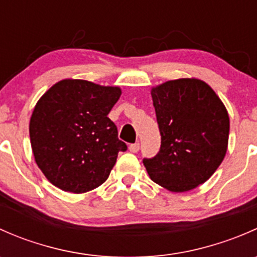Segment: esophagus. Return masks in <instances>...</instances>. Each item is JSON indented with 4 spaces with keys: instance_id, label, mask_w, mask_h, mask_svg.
<instances>
[{
    "instance_id": "34e87169",
    "label": "esophagus",
    "mask_w": 257,
    "mask_h": 257,
    "mask_svg": "<svg viewBox=\"0 0 257 257\" xmlns=\"http://www.w3.org/2000/svg\"><path fill=\"white\" fill-rule=\"evenodd\" d=\"M129 152L138 153L139 152V143H134V144L129 145Z\"/></svg>"
}]
</instances>
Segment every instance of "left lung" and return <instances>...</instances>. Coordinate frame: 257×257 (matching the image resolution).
<instances>
[{"label":"left lung","instance_id":"left-lung-1","mask_svg":"<svg viewBox=\"0 0 257 257\" xmlns=\"http://www.w3.org/2000/svg\"><path fill=\"white\" fill-rule=\"evenodd\" d=\"M162 145L144 159L150 179L173 193L205 183L224 160L230 119L224 103L204 80L180 78L152 88Z\"/></svg>","mask_w":257,"mask_h":257}]
</instances>
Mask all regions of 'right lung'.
<instances>
[{"mask_svg":"<svg viewBox=\"0 0 257 257\" xmlns=\"http://www.w3.org/2000/svg\"><path fill=\"white\" fill-rule=\"evenodd\" d=\"M120 94L119 87L63 79L40 98L30 120L31 147L54 186L82 194L107 180L118 153L126 150L108 118Z\"/></svg>","mask_w":257,"mask_h":257,"instance_id":"right-lung-1","label":"right lung"}]
</instances>
